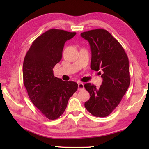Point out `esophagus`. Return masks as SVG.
Masks as SVG:
<instances>
[{
	"label": "esophagus",
	"instance_id": "1",
	"mask_svg": "<svg viewBox=\"0 0 149 149\" xmlns=\"http://www.w3.org/2000/svg\"><path fill=\"white\" fill-rule=\"evenodd\" d=\"M84 89V84L82 83H79L78 84V90L81 91V90H83Z\"/></svg>",
	"mask_w": 149,
	"mask_h": 149
}]
</instances>
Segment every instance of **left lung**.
Listing matches in <instances>:
<instances>
[{
	"mask_svg": "<svg viewBox=\"0 0 149 149\" xmlns=\"http://www.w3.org/2000/svg\"><path fill=\"white\" fill-rule=\"evenodd\" d=\"M89 42L91 69L102 71V84L99 88L91 83L84 88L90 95L84 103L86 109L95 116L105 117L118 106L130 84L129 59L120 43L108 31L97 29L81 34Z\"/></svg>",
	"mask_w": 149,
	"mask_h": 149,
	"instance_id": "8db88e82",
	"label": "left lung"
}]
</instances>
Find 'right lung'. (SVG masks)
Returning a JSON list of instances; mask_svg holds the SVG:
<instances>
[{
    "instance_id": "right-lung-1",
    "label": "right lung",
    "mask_w": 149,
    "mask_h": 149,
    "mask_svg": "<svg viewBox=\"0 0 149 149\" xmlns=\"http://www.w3.org/2000/svg\"><path fill=\"white\" fill-rule=\"evenodd\" d=\"M75 34L61 29L47 31L34 41L24 60L23 79L28 95L49 120L58 118L64 113L69 99L77 90V83L63 81L53 73L62 58L65 42Z\"/></svg>"
}]
</instances>
